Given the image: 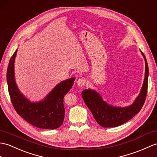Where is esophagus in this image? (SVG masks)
<instances>
[{
  "label": "esophagus",
  "instance_id": "1",
  "mask_svg": "<svg viewBox=\"0 0 157 157\" xmlns=\"http://www.w3.org/2000/svg\"><path fill=\"white\" fill-rule=\"evenodd\" d=\"M86 80L85 78H80L77 81V85L79 86H83L85 85Z\"/></svg>",
  "mask_w": 157,
  "mask_h": 157
}]
</instances>
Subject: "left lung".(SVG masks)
Returning a JSON list of instances; mask_svg holds the SVG:
<instances>
[{
    "mask_svg": "<svg viewBox=\"0 0 157 157\" xmlns=\"http://www.w3.org/2000/svg\"><path fill=\"white\" fill-rule=\"evenodd\" d=\"M142 54L146 64L145 78L140 93L132 105L125 108L114 107L103 101L97 92L90 89L82 92V97L86 105L90 109L97 123L101 127H116L120 126L131 120L142 109L147 94L148 76L147 61L143 52Z\"/></svg>",
    "mask_w": 157,
    "mask_h": 157,
    "instance_id": "1",
    "label": "left lung"
}]
</instances>
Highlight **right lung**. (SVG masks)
Segmentation results:
<instances>
[{"mask_svg":"<svg viewBox=\"0 0 157 157\" xmlns=\"http://www.w3.org/2000/svg\"><path fill=\"white\" fill-rule=\"evenodd\" d=\"M17 51L10 59L6 72L8 90L13 107L22 118L37 128L55 129L63 123L64 118V97L73 85L74 78L59 84L43 101L30 102L20 93L14 78V62Z\"/></svg>","mask_w":157,"mask_h":157,"instance_id":"right-lung-1","label":"right lung"}]
</instances>
